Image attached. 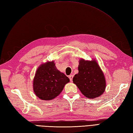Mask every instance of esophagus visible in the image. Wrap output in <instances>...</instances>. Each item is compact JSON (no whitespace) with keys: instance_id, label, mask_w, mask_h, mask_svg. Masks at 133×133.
Returning a JSON list of instances; mask_svg holds the SVG:
<instances>
[{"instance_id":"1","label":"esophagus","mask_w":133,"mask_h":133,"mask_svg":"<svg viewBox=\"0 0 133 133\" xmlns=\"http://www.w3.org/2000/svg\"><path fill=\"white\" fill-rule=\"evenodd\" d=\"M73 77H74V75H70L69 76V79H70L71 82H72Z\"/></svg>"}]
</instances>
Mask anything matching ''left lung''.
Listing matches in <instances>:
<instances>
[{"label": "left lung", "mask_w": 133, "mask_h": 133, "mask_svg": "<svg viewBox=\"0 0 133 133\" xmlns=\"http://www.w3.org/2000/svg\"><path fill=\"white\" fill-rule=\"evenodd\" d=\"M78 70V74L74 76L72 81L86 97L94 98L104 93L105 79L96 62L82 59L79 61Z\"/></svg>", "instance_id": "8db88e82"}]
</instances>
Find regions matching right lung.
<instances>
[{"mask_svg":"<svg viewBox=\"0 0 133 133\" xmlns=\"http://www.w3.org/2000/svg\"><path fill=\"white\" fill-rule=\"evenodd\" d=\"M70 79L58 71L54 62L42 64L37 69L33 81V89L40 99L50 100L59 95Z\"/></svg>","mask_w":133,"mask_h":133,"instance_id":"obj_1","label":"right lung"}]
</instances>
